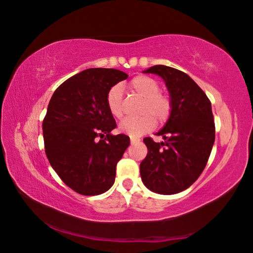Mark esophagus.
I'll return each instance as SVG.
<instances>
[{
	"label": "esophagus",
	"mask_w": 253,
	"mask_h": 253,
	"mask_svg": "<svg viewBox=\"0 0 253 253\" xmlns=\"http://www.w3.org/2000/svg\"><path fill=\"white\" fill-rule=\"evenodd\" d=\"M138 142H139V139H137V138H133V137L130 138V144H131V145H133V144L138 143Z\"/></svg>",
	"instance_id": "obj_1"
}]
</instances>
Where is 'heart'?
<instances>
[{
	"label": "heart",
	"instance_id": "1",
	"mask_svg": "<svg viewBox=\"0 0 253 253\" xmlns=\"http://www.w3.org/2000/svg\"><path fill=\"white\" fill-rule=\"evenodd\" d=\"M130 90L142 95L144 103L141 118L124 119L119 125V130L130 137H139L152 130L155 126L156 118L159 123H164L171 112V100L168 95L160 92V84L153 78L138 75L129 83ZM106 107L114 118L120 119L124 116L123 91L120 85L111 86L106 95Z\"/></svg>",
	"mask_w": 253,
	"mask_h": 253
}]
</instances>
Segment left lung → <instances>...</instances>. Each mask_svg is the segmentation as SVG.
Returning <instances> with one entry per match:
<instances>
[{
    "label": "left lung",
    "instance_id": "left-lung-1",
    "mask_svg": "<svg viewBox=\"0 0 253 253\" xmlns=\"http://www.w3.org/2000/svg\"><path fill=\"white\" fill-rule=\"evenodd\" d=\"M144 73L158 74L164 80L171 100L170 117L156 143L143 139L146 158L139 171L143 183L156 194L173 195L189 188L205 169L215 141L211 105L189 75L173 67L155 65Z\"/></svg>",
    "mask_w": 253,
    "mask_h": 253
}]
</instances>
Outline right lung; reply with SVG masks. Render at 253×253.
Masks as SVG:
<instances>
[{
  "instance_id": "1",
  "label": "right lung",
  "mask_w": 253,
  "mask_h": 253,
  "mask_svg": "<svg viewBox=\"0 0 253 253\" xmlns=\"http://www.w3.org/2000/svg\"><path fill=\"white\" fill-rule=\"evenodd\" d=\"M127 78L119 70H85L62 83L48 105L42 122L47 159L62 181L80 195L103 194L115 182L116 166L129 137L110 133L117 125L106 95Z\"/></svg>"
}]
</instances>
